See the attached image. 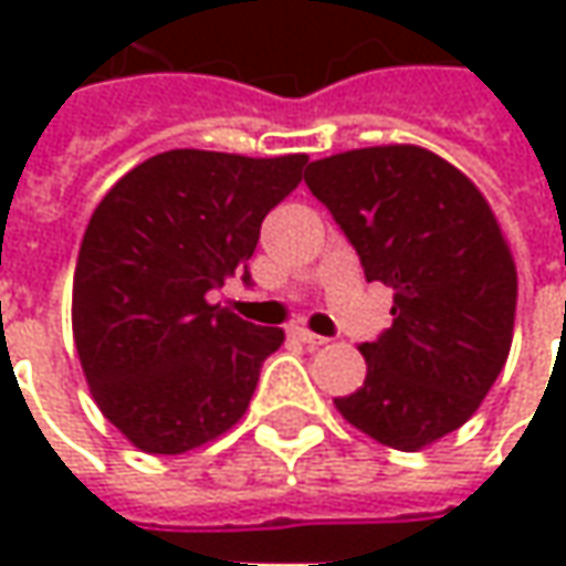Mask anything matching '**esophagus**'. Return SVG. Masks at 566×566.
<instances>
[{
  "instance_id": "esophagus-1",
  "label": "esophagus",
  "mask_w": 566,
  "mask_h": 566,
  "mask_svg": "<svg viewBox=\"0 0 566 566\" xmlns=\"http://www.w3.org/2000/svg\"><path fill=\"white\" fill-rule=\"evenodd\" d=\"M290 334H293V337L298 339V343H305V346H312V349H317V346H327V343H331V339H327V337H321V334H312L308 327H298V324H295V327H293V331H290Z\"/></svg>"
}]
</instances>
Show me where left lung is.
<instances>
[{"mask_svg": "<svg viewBox=\"0 0 566 566\" xmlns=\"http://www.w3.org/2000/svg\"><path fill=\"white\" fill-rule=\"evenodd\" d=\"M305 186L356 249L365 280L394 290V324L361 343L365 384L334 402L380 444L422 450L467 422L507 361L511 249L482 191L422 147L334 154L308 166Z\"/></svg>", "mask_w": 566, "mask_h": 566, "instance_id": "obj_1", "label": "left lung"}]
</instances>
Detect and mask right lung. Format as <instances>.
<instances>
[{
  "instance_id": "add662e5",
  "label": "right lung",
  "mask_w": 566,
  "mask_h": 566,
  "mask_svg": "<svg viewBox=\"0 0 566 566\" xmlns=\"http://www.w3.org/2000/svg\"><path fill=\"white\" fill-rule=\"evenodd\" d=\"M305 154L166 150L125 172L94 210L75 268L72 327L103 416L147 453H186L242 419L280 327L210 293L242 273L261 223L298 182Z\"/></svg>"
}]
</instances>
